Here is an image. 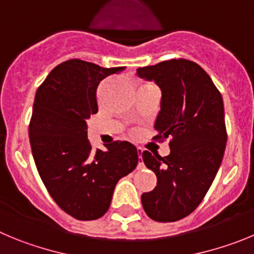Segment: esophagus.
<instances>
[{"instance_id":"obj_1","label":"esophagus","mask_w":254,"mask_h":254,"mask_svg":"<svg viewBox=\"0 0 254 254\" xmlns=\"http://www.w3.org/2000/svg\"><path fill=\"white\" fill-rule=\"evenodd\" d=\"M136 152H138V157H139V164H138V168H140L143 166V159H141V154H143V149L140 147L136 148Z\"/></svg>"}]
</instances>
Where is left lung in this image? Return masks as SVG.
<instances>
[{"label":"left lung","mask_w":254,"mask_h":254,"mask_svg":"<svg viewBox=\"0 0 254 254\" xmlns=\"http://www.w3.org/2000/svg\"><path fill=\"white\" fill-rule=\"evenodd\" d=\"M136 73L162 90L153 139L171 138L167 157L143 152L157 186L141 195V204L153 220L177 221L200 205L223 161L228 138L223 97L209 74L187 59L164 61Z\"/></svg>","instance_id":"obj_1"}]
</instances>
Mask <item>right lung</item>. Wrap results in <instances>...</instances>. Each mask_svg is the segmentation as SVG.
Listing matches in <instances>:
<instances>
[{
	"label": "right lung",
	"instance_id": "1",
	"mask_svg": "<svg viewBox=\"0 0 254 254\" xmlns=\"http://www.w3.org/2000/svg\"><path fill=\"white\" fill-rule=\"evenodd\" d=\"M124 69L69 59L57 65L36 91L29 124L34 161L57 205L78 220L101 218L119 180L138 164L136 148L129 141L93 150L87 138V119L99 111V84Z\"/></svg>",
	"mask_w": 254,
	"mask_h": 254
}]
</instances>
